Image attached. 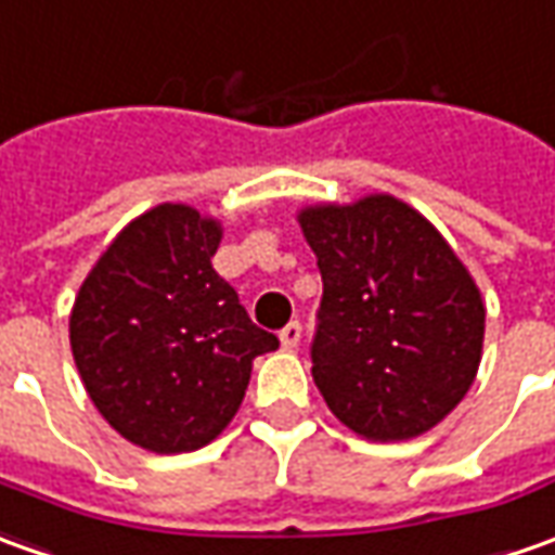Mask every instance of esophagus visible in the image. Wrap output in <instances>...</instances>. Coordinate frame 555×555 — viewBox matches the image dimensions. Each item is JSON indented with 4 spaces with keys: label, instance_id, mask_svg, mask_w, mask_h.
I'll use <instances>...</instances> for the list:
<instances>
[{
    "label": "esophagus",
    "instance_id": "obj_1",
    "mask_svg": "<svg viewBox=\"0 0 555 555\" xmlns=\"http://www.w3.org/2000/svg\"><path fill=\"white\" fill-rule=\"evenodd\" d=\"M300 331H304L300 322H288V325L279 331V340H282V346H285V349H294V346L300 343Z\"/></svg>",
    "mask_w": 555,
    "mask_h": 555
}]
</instances>
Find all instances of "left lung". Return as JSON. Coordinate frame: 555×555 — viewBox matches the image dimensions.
<instances>
[{"instance_id": "obj_1", "label": "left lung", "mask_w": 555, "mask_h": 555, "mask_svg": "<svg viewBox=\"0 0 555 555\" xmlns=\"http://www.w3.org/2000/svg\"><path fill=\"white\" fill-rule=\"evenodd\" d=\"M322 273L312 379L358 437L431 431L477 376L486 304L462 258L410 203L367 194L297 212Z\"/></svg>"}]
</instances>
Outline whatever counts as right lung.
Wrapping results in <instances>:
<instances>
[{"label": "right lung", "instance_id": "1", "mask_svg": "<svg viewBox=\"0 0 555 555\" xmlns=\"http://www.w3.org/2000/svg\"><path fill=\"white\" fill-rule=\"evenodd\" d=\"M224 228L188 203L135 215L75 294L69 343L90 401L157 455L212 443L236 416L251 361L279 349L212 270Z\"/></svg>", "mask_w": 555, "mask_h": 555}]
</instances>
